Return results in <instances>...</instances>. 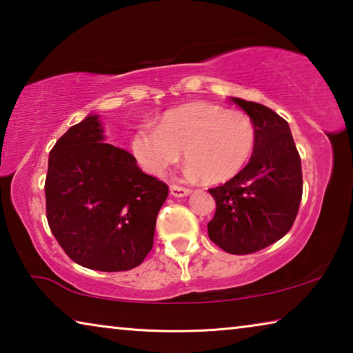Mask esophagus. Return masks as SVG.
<instances>
[{
    "label": "esophagus",
    "instance_id": "34e87169",
    "mask_svg": "<svg viewBox=\"0 0 353 353\" xmlns=\"http://www.w3.org/2000/svg\"><path fill=\"white\" fill-rule=\"evenodd\" d=\"M170 192L174 198H183V196H188V194L192 193L190 188L187 187H181V185H171L170 187Z\"/></svg>",
    "mask_w": 353,
    "mask_h": 353
}]
</instances>
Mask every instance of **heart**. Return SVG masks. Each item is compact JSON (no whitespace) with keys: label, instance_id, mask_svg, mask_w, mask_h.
<instances>
[{"label":"heart","instance_id":"obj_1","mask_svg":"<svg viewBox=\"0 0 353 353\" xmlns=\"http://www.w3.org/2000/svg\"><path fill=\"white\" fill-rule=\"evenodd\" d=\"M254 145L255 128L249 115L208 101L166 110L157 128L141 125L130 141L133 157L149 174L161 176L183 150L190 163L187 171L210 183L238 174Z\"/></svg>","mask_w":353,"mask_h":353}]
</instances>
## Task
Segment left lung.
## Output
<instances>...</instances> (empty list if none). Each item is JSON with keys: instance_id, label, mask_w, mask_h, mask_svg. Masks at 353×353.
<instances>
[{"instance_id": "1", "label": "left lung", "mask_w": 353, "mask_h": 353, "mask_svg": "<svg viewBox=\"0 0 353 353\" xmlns=\"http://www.w3.org/2000/svg\"><path fill=\"white\" fill-rule=\"evenodd\" d=\"M231 99L254 123V154L243 171L209 190L217 208L208 231L220 249L245 255L290 231L303 196L301 159L281 115L259 103Z\"/></svg>"}]
</instances>
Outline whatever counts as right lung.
I'll list each match as a JSON object with an SVG mask.
<instances>
[{
	"mask_svg": "<svg viewBox=\"0 0 353 353\" xmlns=\"http://www.w3.org/2000/svg\"><path fill=\"white\" fill-rule=\"evenodd\" d=\"M168 185L106 143L98 114L72 125L49 155L47 222L72 261L104 272L139 266L154 245Z\"/></svg>",
	"mask_w": 353,
	"mask_h": 353,
	"instance_id": "obj_1",
	"label": "right lung"
}]
</instances>
